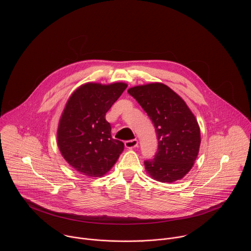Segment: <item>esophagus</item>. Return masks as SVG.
<instances>
[{"label": "esophagus", "instance_id": "34e87169", "mask_svg": "<svg viewBox=\"0 0 251 251\" xmlns=\"http://www.w3.org/2000/svg\"><path fill=\"white\" fill-rule=\"evenodd\" d=\"M125 146L128 149H133L138 146V140L137 139H132V140H127L125 142Z\"/></svg>", "mask_w": 251, "mask_h": 251}]
</instances>
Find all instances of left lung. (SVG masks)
Returning a JSON list of instances; mask_svg holds the SVG:
<instances>
[{"instance_id":"left-lung-1","label":"left lung","mask_w":251,"mask_h":251,"mask_svg":"<svg viewBox=\"0 0 251 251\" xmlns=\"http://www.w3.org/2000/svg\"><path fill=\"white\" fill-rule=\"evenodd\" d=\"M154 126L158 149L145 160L151 179L174 182L192 168L201 143L198 123L183 100L168 86L151 83L128 89Z\"/></svg>"}]
</instances>
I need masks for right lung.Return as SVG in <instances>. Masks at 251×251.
<instances>
[{"mask_svg":"<svg viewBox=\"0 0 251 251\" xmlns=\"http://www.w3.org/2000/svg\"><path fill=\"white\" fill-rule=\"evenodd\" d=\"M126 83H87L70 98L60 119L57 140L64 158L88 177L106 174L124 151L113 139L105 115L126 89Z\"/></svg>","mask_w":251,"mask_h":251,"instance_id":"1","label":"right lung"}]
</instances>
